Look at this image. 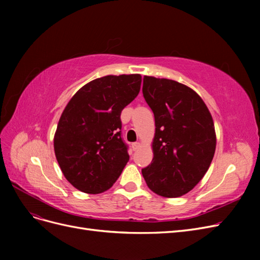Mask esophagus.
I'll use <instances>...</instances> for the list:
<instances>
[{"mask_svg": "<svg viewBox=\"0 0 260 260\" xmlns=\"http://www.w3.org/2000/svg\"><path fill=\"white\" fill-rule=\"evenodd\" d=\"M141 145H142V144H141L140 142H135V143H132V148H133V151H137L138 148H140V147H141Z\"/></svg>", "mask_w": 260, "mask_h": 260, "instance_id": "34e87169", "label": "esophagus"}]
</instances>
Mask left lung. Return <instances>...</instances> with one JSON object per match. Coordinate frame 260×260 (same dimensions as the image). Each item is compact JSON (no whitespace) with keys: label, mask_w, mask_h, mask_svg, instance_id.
Returning <instances> with one entry per match:
<instances>
[{"label":"left lung","mask_w":260,"mask_h":260,"mask_svg":"<svg viewBox=\"0 0 260 260\" xmlns=\"http://www.w3.org/2000/svg\"><path fill=\"white\" fill-rule=\"evenodd\" d=\"M143 96L155 117L153 160L142 169L147 186L164 198L193 190L216 151L211 114L202 98L175 80L144 76Z\"/></svg>","instance_id":"left-lung-1"}]
</instances>
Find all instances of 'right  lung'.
I'll return each mask as SVG.
<instances>
[{"label":"right lung","instance_id":"1","mask_svg":"<svg viewBox=\"0 0 260 260\" xmlns=\"http://www.w3.org/2000/svg\"><path fill=\"white\" fill-rule=\"evenodd\" d=\"M139 74L105 76L84 84L62 111L54 152L62 175L88 194L107 191L129 160L120 114L141 89Z\"/></svg>","mask_w":260,"mask_h":260}]
</instances>
